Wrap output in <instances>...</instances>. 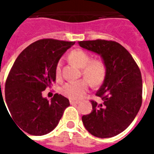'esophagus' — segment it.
<instances>
[{
	"label": "esophagus",
	"instance_id": "1",
	"mask_svg": "<svg viewBox=\"0 0 154 154\" xmlns=\"http://www.w3.org/2000/svg\"><path fill=\"white\" fill-rule=\"evenodd\" d=\"M69 102H70L71 105H76V104H78L80 101H78V100H69Z\"/></svg>",
	"mask_w": 154,
	"mask_h": 154
}]
</instances>
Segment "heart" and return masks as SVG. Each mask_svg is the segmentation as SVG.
I'll return each mask as SVG.
<instances>
[{
	"label": "heart",
	"mask_w": 154,
	"mask_h": 154,
	"mask_svg": "<svg viewBox=\"0 0 154 154\" xmlns=\"http://www.w3.org/2000/svg\"><path fill=\"white\" fill-rule=\"evenodd\" d=\"M69 57L73 63L82 68V73L85 78L67 82L62 87L61 92L71 100H80L89 90V81L95 86L100 85L103 82L106 74V67L104 61L101 59L91 60L90 54L82 49L72 51L69 54ZM61 67L62 63L59 61L55 69L57 78H60L62 75Z\"/></svg>",
	"instance_id": "heart-1"
}]
</instances>
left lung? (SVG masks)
Segmentation results:
<instances>
[{
  "label": "left lung",
  "instance_id": "1",
  "mask_svg": "<svg viewBox=\"0 0 154 154\" xmlns=\"http://www.w3.org/2000/svg\"><path fill=\"white\" fill-rule=\"evenodd\" d=\"M82 48L100 54L106 67L102 86L91 100L92 110L82 117L85 128L98 138H110L132 123L142 105V76L131 54L116 41H80Z\"/></svg>",
  "mask_w": 154,
  "mask_h": 154
}]
</instances>
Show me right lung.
<instances>
[{"instance_id":"right-lung-1","label":"right lung","mask_w":154,"mask_h":154,"mask_svg":"<svg viewBox=\"0 0 154 154\" xmlns=\"http://www.w3.org/2000/svg\"><path fill=\"white\" fill-rule=\"evenodd\" d=\"M74 44L54 38L40 39L25 48L15 61L5 81L3 101L20 130L32 135H44L57 125L70 105L69 100L56 93L48 101L42 92L55 82L57 63ZM2 95L1 91V97Z\"/></svg>"}]
</instances>
